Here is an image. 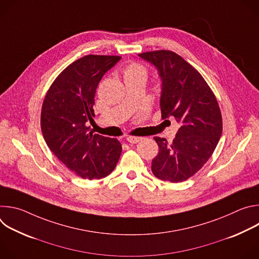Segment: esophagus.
<instances>
[{"mask_svg": "<svg viewBox=\"0 0 259 259\" xmlns=\"http://www.w3.org/2000/svg\"><path fill=\"white\" fill-rule=\"evenodd\" d=\"M127 141L130 142V143H137L139 141L142 140V137H137V136H128L127 138Z\"/></svg>", "mask_w": 259, "mask_h": 259, "instance_id": "34e87169", "label": "esophagus"}]
</instances>
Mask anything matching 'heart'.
<instances>
[{
	"mask_svg": "<svg viewBox=\"0 0 259 259\" xmlns=\"http://www.w3.org/2000/svg\"><path fill=\"white\" fill-rule=\"evenodd\" d=\"M124 77L125 79L127 78H136V77H146V69L144 66L140 64H131L126 67L124 71Z\"/></svg>",
	"mask_w": 259,
	"mask_h": 259,
	"instance_id": "heart-1",
	"label": "heart"
}]
</instances>
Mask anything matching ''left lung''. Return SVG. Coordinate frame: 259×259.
<instances>
[{
	"instance_id": "left-lung-1",
	"label": "left lung",
	"mask_w": 259,
	"mask_h": 259,
	"mask_svg": "<svg viewBox=\"0 0 259 259\" xmlns=\"http://www.w3.org/2000/svg\"><path fill=\"white\" fill-rule=\"evenodd\" d=\"M138 56L154 65L161 79L162 119L180 124L171 143L155 137L159 154L152 171L161 180L184 181L205 165L223 133L218 102L201 73L178 54L159 50Z\"/></svg>"
}]
</instances>
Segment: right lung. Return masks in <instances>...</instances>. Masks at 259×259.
<instances>
[{
	"label": "right lung",
	"instance_id": "obj_1",
	"mask_svg": "<svg viewBox=\"0 0 259 259\" xmlns=\"http://www.w3.org/2000/svg\"><path fill=\"white\" fill-rule=\"evenodd\" d=\"M120 56L86 55L69 64L48 90L41 113V129L50 151L69 170L85 179L113 172L122 153L116 138L93 134L94 96L104 73Z\"/></svg>",
	"mask_w": 259,
	"mask_h": 259
}]
</instances>
